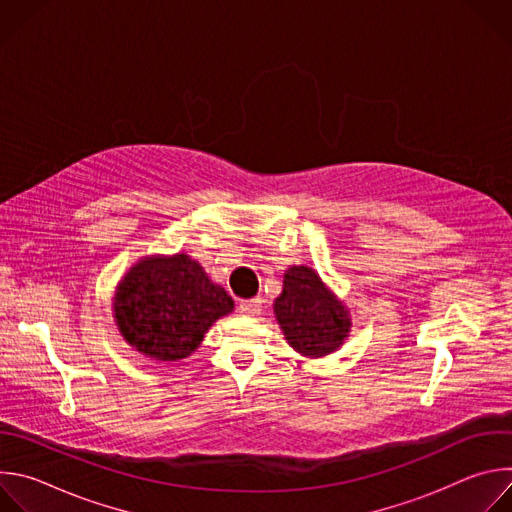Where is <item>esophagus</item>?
<instances>
[{
  "mask_svg": "<svg viewBox=\"0 0 512 512\" xmlns=\"http://www.w3.org/2000/svg\"><path fill=\"white\" fill-rule=\"evenodd\" d=\"M263 310L261 298H251V300H241L239 302V312L245 316H259Z\"/></svg>",
  "mask_w": 512,
  "mask_h": 512,
  "instance_id": "esophagus-1",
  "label": "esophagus"
}]
</instances>
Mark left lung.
<instances>
[{
  "instance_id": "left-lung-1",
  "label": "left lung",
  "mask_w": 512,
  "mask_h": 512,
  "mask_svg": "<svg viewBox=\"0 0 512 512\" xmlns=\"http://www.w3.org/2000/svg\"><path fill=\"white\" fill-rule=\"evenodd\" d=\"M275 320L287 344L306 358L336 352L350 336V310L308 265H289L273 302Z\"/></svg>"
}]
</instances>
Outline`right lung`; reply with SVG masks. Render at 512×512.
Wrapping results in <instances>:
<instances>
[{
    "label": "right lung",
    "mask_w": 512,
    "mask_h": 512,
    "mask_svg": "<svg viewBox=\"0 0 512 512\" xmlns=\"http://www.w3.org/2000/svg\"><path fill=\"white\" fill-rule=\"evenodd\" d=\"M111 306L123 340L160 362L188 358L210 326L235 310L227 291L186 253L137 259L119 279Z\"/></svg>",
    "instance_id": "add662e5"
}]
</instances>
